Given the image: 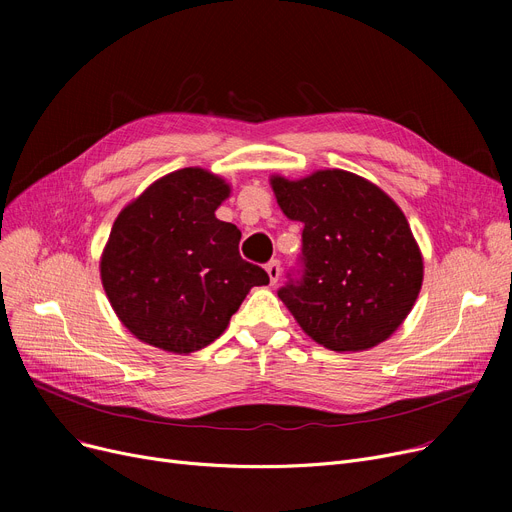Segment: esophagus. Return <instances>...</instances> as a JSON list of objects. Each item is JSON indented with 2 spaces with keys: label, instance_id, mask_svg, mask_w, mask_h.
Instances as JSON below:
<instances>
[{
  "label": "esophagus",
  "instance_id": "obj_1",
  "mask_svg": "<svg viewBox=\"0 0 512 512\" xmlns=\"http://www.w3.org/2000/svg\"><path fill=\"white\" fill-rule=\"evenodd\" d=\"M265 272H267V276H270V284L274 286L280 280V261L272 259L270 263L265 265Z\"/></svg>",
  "mask_w": 512,
  "mask_h": 512
}]
</instances>
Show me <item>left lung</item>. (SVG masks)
Segmentation results:
<instances>
[{"mask_svg": "<svg viewBox=\"0 0 512 512\" xmlns=\"http://www.w3.org/2000/svg\"><path fill=\"white\" fill-rule=\"evenodd\" d=\"M270 184L286 218L303 224V278L278 290L303 332L336 353L388 340L423 284L421 249L402 209L346 170L276 174Z\"/></svg>", "mask_w": 512, "mask_h": 512, "instance_id": "left-lung-1", "label": "left lung"}]
</instances>
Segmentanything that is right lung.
<instances>
[{
  "label": "right lung",
  "mask_w": 512,
  "mask_h": 512,
  "mask_svg": "<svg viewBox=\"0 0 512 512\" xmlns=\"http://www.w3.org/2000/svg\"><path fill=\"white\" fill-rule=\"evenodd\" d=\"M230 184L203 168L161 176L132 199L107 238L99 272L122 326L188 355L220 338L253 286L270 284L238 253L240 230L215 218Z\"/></svg>",
  "instance_id": "add662e5"
}]
</instances>
